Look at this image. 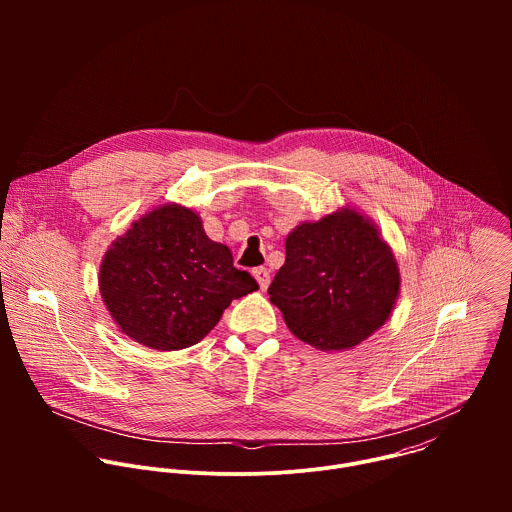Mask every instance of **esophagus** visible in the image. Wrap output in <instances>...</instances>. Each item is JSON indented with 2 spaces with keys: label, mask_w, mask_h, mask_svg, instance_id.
<instances>
[{
  "label": "esophagus",
  "mask_w": 512,
  "mask_h": 512,
  "mask_svg": "<svg viewBox=\"0 0 512 512\" xmlns=\"http://www.w3.org/2000/svg\"><path fill=\"white\" fill-rule=\"evenodd\" d=\"M253 275H255V279H257V283H259V287H261V289H267V285H269V281H271L269 271H267L265 267H255V269H253Z\"/></svg>",
  "instance_id": "esophagus-1"
}]
</instances>
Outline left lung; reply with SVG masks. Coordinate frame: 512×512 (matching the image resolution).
Returning a JSON list of instances; mask_svg holds the SVG:
<instances>
[{
    "instance_id": "obj_1",
    "label": "left lung",
    "mask_w": 512,
    "mask_h": 512,
    "mask_svg": "<svg viewBox=\"0 0 512 512\" xmlns=\"http://www.w3.org/2000/svg\"><path fill=\"white\" fill-rule=\"evenodd\" d=\"M267 291L300 340L344 350L385 324L399 294V269L377 229L344 208L289 233L285 263Z\"/></svg>"
}]
</instances>
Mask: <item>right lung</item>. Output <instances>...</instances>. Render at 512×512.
Instances as JSON below:
<instances>
[{
	"instance_id": "1",
	"label": "right lung",
	"mask_w": 512,
	"mask_h": 512,
	"mask_svg": "<svg viewBox=\"0 0 512 512\" xmlns=\"http://www.w3.org/2000/svg\"><path fill=\"white\" fill-rule=\"evenodd\" d=\"M99 285L121 332L156 350L200 342L233 300L259 289L227 245L206 237L198 214L176 204L145 214L113 243Z\"/></svg>"
}]
</instances>
